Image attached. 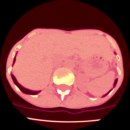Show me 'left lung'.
I'll return each instance as SVG.
<instances>
[{
	"mask_svg": "<svg viewBox=\"0 0 130 130\" xmlns=\"http://www.w3.org/2000/svg\"><path fill=\"white\" fill-rule=\"evenodd\" d=\"M117 82H118V79H116V80H115V82H114V84H113V87H115V86H116V84H117ZM111 90H110V91H111ZM110 91H109V92H108V93H106V95H104L103 97H105V96L106 95H108V94H109V93H110Z\"/></svg>",
	"mask_w": 130,
	"mask_h": 130,
	"instance_id": "obj_1",
	"label": "left lung"
}]
</instances>
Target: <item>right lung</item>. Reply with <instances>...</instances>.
Returning a JSON list of instances; mask_svg holds the SVG:
<instances>
[{
    "label": "right lung",
    "instance_id": "obj_1",
    "mask_svg": "<svg viewBox=\"0 0 130 130\" xmlns=\"http://www.w3.org/2000/svg\"><path fill=\"white\" fill-rule=\"evenodd\" d=\"M15 60H16V57H14V62H13V65H14V63L15 62ZM11 76H12V79L13 82L14 83V84L17 86V87L19 88V90H21V92H23L25 94H28V95H37V93H39L40 92V90L39 91H34V90H28V89H27V88H25L24 87H23L21 85H20L19 84L17 81V79H16L15 76H14L13 74H11Z\"/></svg>",
    "mask_w": 130,
    "mask_h": 130
}]
</instances>
